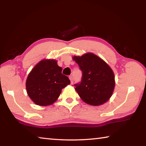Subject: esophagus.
Segmentation results:
<instances>
[{"mask_svg":"<svg viewBox=\"0 0 146 146\" xmlns=\"http://www.w3.org/2000/svg\"><path fill=\"white\" fill-rule=\"evenodd\" d=\"M69 80H70V81H71V84H73V77H72V76H69Z\"/></svg>","mask_w":146,"mask_h":146,"instance_id":"34e87169","label":"esophagus"}]
</instances>
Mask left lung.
<instances>
[{"mask_svg": "<svg viewBox=\"0 0 146 146\" xmlns=\"http://www.w3.org/2000/svg\"><path fill=\"white\" fill-rule=\"evenodd\" d=\"M73 59L82 71L81 82L75 84L82 100L92 106L101 105L109 100L115 87L114 74L110 67L92 52L74 56Z\"/></svg>", "mask_w": 146, "mask_h": 146, "instance_id": "obj_1", "label": "left lung"}]
</instances>
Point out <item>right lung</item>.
Instances as JSON below:
<instances>
[{"mask_svg": "<svg viewBox=\"0 0 146 146\" xmlns=\"http://www.w3.org/2000/svg\"><path fill=\"white\" fill-rule=\"evenodd\" d=\"M62 71L54 59L42 60L32 69L27 78L26 89L36 105H52L59 98L62 90L70 84L69 78Z\"/></svg>", "mask_w": 146, "mask_h": 146, "instance_id": "1", "label": "right lung"}]
</instances>
